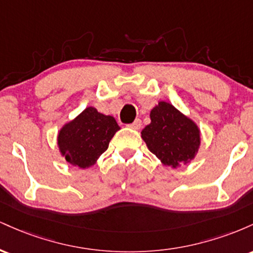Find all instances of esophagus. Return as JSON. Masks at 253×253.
Wrapping results in <instances>:
<instances>
[{
	"label": "esophagus",
	"mask_w": 253,
	"mask_h": 253,
	"mask_svg": "<svg viewBox=\"0 0 253 253\" xmlns=\"http://www.w3.org/2000/svg\"><path fill=\"white\" fill-rule=\"evenodd\" d=\"M128 127H129V128H132V129H140V127H141V121L139 120V119H136L134 123L128 125Z\"/></svg>",
	"instance_id": "obj_1"
}]
</instances>
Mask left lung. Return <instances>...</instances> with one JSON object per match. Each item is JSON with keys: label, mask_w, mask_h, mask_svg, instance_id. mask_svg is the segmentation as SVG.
<instances>
[{"label": "left lung", "mask_w": 253, "mask_h": 253, "mask_svg": "<svg viewBox=\"0 0 253 253\" xmlns=\"http://www.w3.org/2000/svg\"><path fill=\"white\" fill-rule=\"evenodd\" d=\"M150 119L141 130L147 149L173 169L189 164L201 146V130L195 121L165 101L151 109Z\"/></svg>", "instance_id": "obj_1"}]
</instances>
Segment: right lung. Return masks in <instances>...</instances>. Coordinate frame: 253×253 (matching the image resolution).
Masks as SVG:
<instances>
[{"label":"right lung","instance_id":"right-lung-1","mask_svg":"<svg viewBox=\"0 0 253 253\" xmlns=\"http://www.w3.org/2000/svg\"><path fill=\"white\" fill-rule=\"evenodd\" d=\"M119 129L114 118L98 113L92 106L86 107L58 130L60 156L72 167L88 169L97 163Z\"/></svg>","mask_w":253,"mask_h":253}]
</instances>
